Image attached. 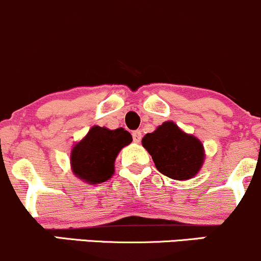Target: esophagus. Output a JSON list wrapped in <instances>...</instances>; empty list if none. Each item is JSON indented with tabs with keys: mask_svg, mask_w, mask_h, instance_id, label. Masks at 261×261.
<instances>
[{
	"mask_svg": "<svg viewBox=\"0 0 261 261\" xmlns=\"http://www.w3.org/2000/svg\"><path fill=\"white\" fill-rule=\"evenodd\" d=\"M133 139H134V142H136V144H139V142L141 141V139H142L141 131H140V130L134 131V133H133Z\"/></svg>",
	"mask_w": 261,
	"mask_h": 261,
	"instance_id": "1",
	"label": "esophagus"
}]
</instances>
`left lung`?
Segmentation results:
<instances>
[{
	"mask_svg": "<svg viewBox=\"0 0 261 261\" xmlns=\"http://www.w3.org/2000/svg\"><path fill=\"white\" fill-rule=\"evenodd\" d=\"M141 142L152 156L157 170L177 181L196 177L204 163V147L199 139L185 133L173 121L157 126Z\"/></svg>",
	"mask_w": 261,
	"mask_h": 261,
	"instance_id": "8db88e82",
	"label": "left lung"
}]
</instances>
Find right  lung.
<instances>
[{
  "label": "right lung",
  "instance_id": "1",
  "mask_svg": "<svg viewBox=\"0 0 261 261\" xmlns=\"http://www.w3.org/2000/svg\"><path fill=\"white\" fill-rule=\"evenodd\" d=\"M131 141L133 136L125 128L93 126L71 148V171L80 181L91 186L108 181L115 172L117 154Z\"/></svg>",
  "mask_w": 261,
  "mask_h": 261
}]
</instances>
